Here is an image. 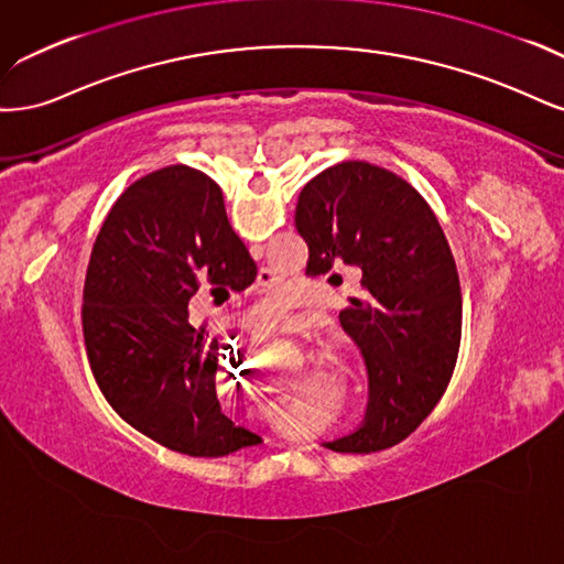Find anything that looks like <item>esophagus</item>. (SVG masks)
Here are the masks:
<instances>
[{
    "instance_id": "34e87169",
    "label": "esophagus",
    "mask_w": 564,
    "mask_h": 564,
    "mask_svg": "<svg viewBox=\"0 0 564 564\" xmlns=\"http://www.w3.org/2000/svg\"><path fill=\"white\" fill-rule=\"evenodd\" d=\"M260 281H262V283H271V281H274V274H271L269 269H262V271H260Z\"/></svg>"
}]
</instances>
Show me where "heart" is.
Here are the masks:
<instances>
[{
    "mask_svg": "<svg viewBox=\"0 0 564 564\" xmlns=\"http://www.w3.org/2000/svg\"><path fill=\"white\" fill-rule=\"evenodd\" d=\"M283 318H285V300L279 295H269L252 308V321H256L260 328H276Z\"/></svg>",
    "mask_w": 564,
    "mask_h": 564,
    "instance_id": "obj_1",
    "label": "heart"
}]
</instances>
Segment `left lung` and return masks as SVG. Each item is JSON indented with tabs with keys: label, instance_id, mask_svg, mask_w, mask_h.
Here are the masks:
<instances>
[{
	"label": "left lung",
	"instance_id": "8db88e82",
	"mask_svg": "<svg viewBox=\"0 0 564 564\" xmlns=\"http://www.w3.org/2000/svg\"><path fill=\"white\" fill-rule=\"evenodd\" d=\"M295 227L308 246L306 276L333 281L349 264L362 285L339 323L368 368L366 420L323 445L393 447L441 401L459 354L462 288L445 234L420 192L368 161H341L308 180Z\"/></svg>",
	"mask_w": 564,
	"mask_h": 564
}]
</instances>
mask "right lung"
<instances>
[{"label": "right lung", "instance_id": "obj_1", "mask_svg": "<svg viewBox=\"0 0 564 564\" xmlns=\"http://www.w3.org/2000/svg\"><path fill=\"white\" fill-rule=\"evenodd\" d=\"M258 276L231 229L223 189L169 166L126 189L98 234L84 283L90 370L126 424L189 457H227L262 438L215 393L217 339L189 323V300H225Z\"/></svg>", "mask_w": 564, "mask_h": 564}]
</instances>
